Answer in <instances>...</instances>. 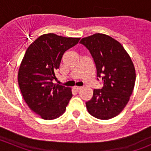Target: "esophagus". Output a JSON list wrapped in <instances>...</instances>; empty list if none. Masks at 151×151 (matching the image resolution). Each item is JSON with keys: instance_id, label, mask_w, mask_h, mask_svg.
I'll return each mask as SVG.
<instances>
[{"instance_id": "34e87169", "label": "esophagus", "mask_w": 151, "mask_h": 151, "mask_svg": "<svg viewBox=\"0 0 151 151\" xmlns=\"http://www.w3.org/2000/svg\"><path fill=\"white\" fill-rule=\"evenodd\" d=\"M74 89L76 91H79L81 90V89H82V87H78V86H75Z\"/></svg>"}]
</instances>
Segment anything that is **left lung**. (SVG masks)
<instances>
[{
  "mask_svg": "<svg viewBox=\"0 0 151 151\" xmlns=\"http://www.w3.org/2000/svg\"><path fill=\"white\" fill-rule=\"evenodd\" d=\"M80 43L90 51L97 77L104 82L102 89H94L93 97L86 102L88 111L100 119L116 116L129 102L135 83L130 56L119 41L105 34L96 33L82 38Z\"/></svg>",
  "mask_w": 151,
  "mask_h": 151,
  "instance_id": "8db88e82",
  "label": "left lung"
}]
</instances>
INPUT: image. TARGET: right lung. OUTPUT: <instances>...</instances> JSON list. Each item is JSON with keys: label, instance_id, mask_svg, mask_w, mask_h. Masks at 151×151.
Wrapping results in <instances>:
<instances>
[{"label": "right lung", "instance_id": "right-lung-1", "mask_svg": "<svg viewBox=\"0 0 151 151\" xmlns=\"http://www.w3.org/2000/svg\"><path fill=\"white\" fill-rule=\"evenodd\" d=\"M79 40L48 33L26 50L19 69V86L29 107L44 119L60 116L73 97L70 88L54 84L53 80L63 54Z\"/></svg>", "mask_w": 151, "mask_h": 151}]
</instances>
